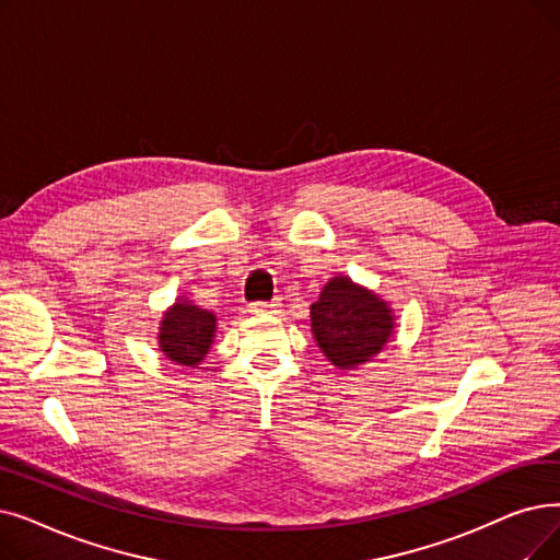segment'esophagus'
I'll return each mask as SVG.
<instances>
[{"mask_svg":"<svg viewBox=\"0 0 560 560\" xmlns=\"http://www.w3.org/2000/svg\"><path fill=\"white\" fill-rule=\"evenodd\" d=\"M249 313L254 315H262V313H277L279 311V304L277 302H254L247 306Z\"/></svg>","mask_w":560,"mask_h":560,"instance_id":"1","label":"esophagus"}]
</instances>
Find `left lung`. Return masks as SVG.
<instances>
[{
    "label": "left lung",
    "mask_w": 560,
    "mask_h": 560,
    "mask_svg": "<svg viewBox=\"0 0 560 560\" xmlns=\"http://www.w3.org/2000/svg\"><path fill=\"white\" fill-rule=\"evenodd\" d=\"M396 329L394 308L350 277H334L311 304V331L340 371L373 361Z\"/></svg>",
    "instance_id": "left-lung-1"
}]
</instances>
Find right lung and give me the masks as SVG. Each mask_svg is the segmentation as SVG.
<instances>
[{
    "instance_id": "obj_1",
    "label": "right lung",
    "mask_w": 560,
    "mask_h": 560,
    "mask_svg": "<svg viewBox=\"0 0 560 560\" xmlns=\"http://www.w3.org/2000/svg\"><path fill=\"white\" fill-rule=\"evenodd\" d=\"M214 329V313L197 306L191 300L180 298L162 315L158 334L160 350L178 366L197 369L212 346Z\"/></svg>"
}]
</instances>
